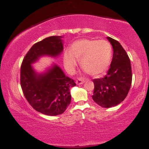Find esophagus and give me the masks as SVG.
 <instances>
[{"mask_svg": "<svg viewBox=\"0 0 149 149\" xmlns=\"http://www.w3.org/2000/svg\"><path fill=\"white\" fill-rule=\"evenodd\" d=\"M85 83V80L84 79H82V78H78V80H76V83L77 85H82Z\"/></svg>", "mask_w": 149, "mask_h": 149, "instance_id": "1", "label": "esophagus"}]
</instances>
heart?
I'll return each mask as SVG.
<instances>
[{
  "mask_svg": "<svg viewBox=\"0 0 149 149\" xmlns=\"http://www.w3.org/2000/svg\"><path fill=\"white\" fill-rule=\"evenodd\" d=\"M111 57V45L107 40L80 39L73 42L70 50L64 52V64L69 73H73L80 60L84 72L97 77L109 69Z\"/></svg>",
  "mask_w": 149,
  "mask_h": 149,
  "instance_id": "b5f03b06",
  "label": "heart"
}]
</instances>
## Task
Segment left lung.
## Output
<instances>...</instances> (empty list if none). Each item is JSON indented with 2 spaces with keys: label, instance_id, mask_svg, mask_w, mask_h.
I'll list each match as a JSON object with an SVG mask.
<instances>
[{
  "label": "left lung",
  "instance_id": "8db88e82",
  "mask_svg": "<svg viewBox=\"0 0 149 149\" xmlns=\"http://www.w3.org/2000/svg\"><path fill=\"white\" fill-rule=\"evenodd\" d=\"M111 44L113 54L106 76L93 80L95 89L92 100L104 108L118 105L127 97L132 84L130 60L119 42L107 37Z\"/></svg>",
  "mask_w": 149,
  "mask_h": 149
}]
</instances>
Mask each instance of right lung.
<instances>
[{
  "mask_svg": "<svg viewBox=\"0 0 149 149\" xmlns=\"http://www.w3.org/2000/svg\"><path fill=\"white\" fill-rule=\"evenodd\" d=\"M62 38L53 36L34 44L21 66L20 82L24 97L36 111L47 116L60 115L66 111L71 103L70 88L76 83L55 63L41 72L33 64L42 57H59L64 49Z\"/></svg>",
  "mask_w": 149,
  "mask_h": 149,
  "instance_id": "add662e5",
  "label": "right lung"
}]
</instances>
